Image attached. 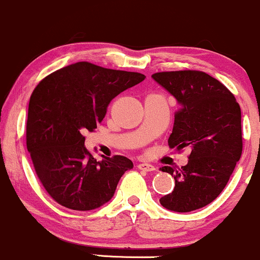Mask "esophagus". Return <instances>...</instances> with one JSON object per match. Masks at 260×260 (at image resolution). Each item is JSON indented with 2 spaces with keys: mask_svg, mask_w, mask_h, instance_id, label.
Returning a JSON list of instances; mask_svg holds the SVG:
<instances>
[{
  "mask_svg": "<svg viewBox=\"0 0 260 260\" xmlns=\"http://www.w3.org/2000/svg\"><path fill=\"white\" fill-rule=\"evenodd\" d=\"M138 168L141 169V171H145V172L156 171V167L152 165H150V163H140V165H138Z\"/></svg>",
  "mask_w": 260,
  "mask_h": 260,
  "instance_id": "esophagus-1",
  "label": "esophagus"
}]
</instances>
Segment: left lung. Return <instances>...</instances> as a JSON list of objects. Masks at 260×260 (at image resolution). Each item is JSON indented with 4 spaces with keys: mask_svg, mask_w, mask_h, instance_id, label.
<instances>
[{
    "mask_svg": "<svg viewBox=\"0 0 260 260\" xmlns=\"http://www.w3.org/2000/svg\"><path fill=\"white\" fill-rule=\"evenodd\" d=\"M152 78L179 106L169 147L191 150L188 165L179 171L168 166L161 168L174 178L176 185L159 203L171 211H194L216 199L240 161V104L220 81L205 72H158Z\"/></svg>",
    "mask_w": 260,
    "mask_h": 260,
    "instance_id": "left-lung-1",
    "label": "left lung"
}]
</instances>
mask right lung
Segmentation results:
<instances>
[{"label":"right lung","mask_w":260,"mask_h":260,"mask_svg":"<svg viewBox=\"0 0 260 260\" xmlns=\"http://www.w3.org/2000/svg\"><path fill=\"white\" fill-rule=\"evenodd\" d=\"M146 78L138 72L76 62L36 87L28 108L27 148L49 195L67 209L101 208L134 167L124 156L97 161L84 146V131L103 120L110 101Z\"/></svg>","instance_id":"add662e5"}]
</instances>
